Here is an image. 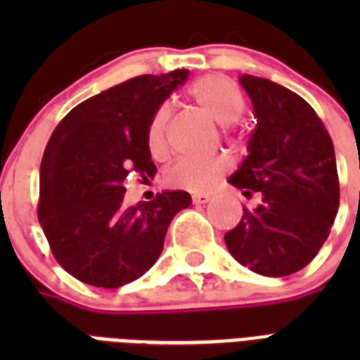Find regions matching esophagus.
I'll use <instances>...</instances> for the list:
<instances>
[{"label": "esophagus", "mask_w": 360, "mask_h": 360, "mask_svg": "<svg viewBox=\"0 0 360 360\" xmlns=\"http://www.w3.org/2000/svg\"><path fill=\"white\" fill-rule=\"evenodd\" d=\"M192 202L196 203V205H205V203L211 202V196L205 194V192H200V194H194V196H192Z\"/></svg>", "instance_id": "34e87169"}]
</instances>
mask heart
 <instances>
[{"mask_svg":"<svg viewBox=\"0 0 360 360\" xmlns=\"http://www.w3.org/2000/svg\"><path fill=\"white\" fill-rule=\"evenodd\" d=\"M192 101L205 114L220 124H231L245 112V97L239 87L222 76L200 78L188 89ZM169 120L168 104L158 106L147 127V147L155 158L166 157V127ZM228 169V160L222 155L211 158H181L166 172V183L174 188L200 192L205 191Z\"/></svg>","mask_w":360,"mask_h":360,"instance_id":"b5f03b06","label":"heart"}]
</instances>
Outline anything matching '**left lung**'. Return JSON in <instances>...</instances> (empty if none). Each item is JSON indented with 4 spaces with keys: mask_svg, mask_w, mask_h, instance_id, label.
Segmentation results:
<instances>
[{
    "mask_svg": "<svg viewBox=\"0 0 360 360\" xmlns=\"http://www.w3.org/2000/svg\"><path fill=\"white\" fill-rule=\"evenodd\" d=\"M239 80L257 124L248 157L230 183L246 198L259 192V205L243 207V219L224 240L240 265L263 276H285L312 262L338 213L335 146L297 93L257 76Z\"/></svg>",
    "mask_w": 360,
    "mask_h": 360,
    "instance_id": "1",
    "label": "left lung"
}]
</instances>
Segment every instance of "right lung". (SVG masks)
<instances>
[{
    "label": "right lung",
    "instance_id": "add662e5",
    "mask_svg": "<svg viewBox=\"0 0 360 360\" xmlns=\"http://www.w3.org/2000/svg\"><path fill=\"white\" fill-rule=\"evenodd\" d=\"M188 70L130 78L65 115L48 140L39 181V222L58 263L84 284L120 288L153 267L168 226L192 203L185 191L124 207L129 174H157L147 127Z\"/></svg>",
    "mask_w": 360,
    "mask_h": 360
}]
</instances>
